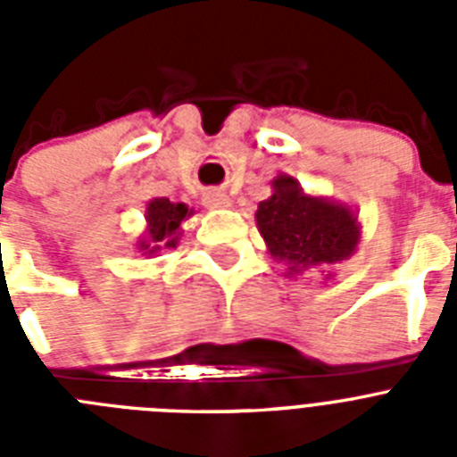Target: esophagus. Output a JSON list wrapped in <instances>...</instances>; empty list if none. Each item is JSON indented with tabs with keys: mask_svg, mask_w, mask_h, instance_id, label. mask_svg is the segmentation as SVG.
Wrapping results in <instances>:
<instances>
[{
	"mask_svg": "<svg viewBox=\"0 0 457 457\" xmlns=\"http://www.w3.org/2000/svg\"><path fill=\"white\" fill-rule=\"evenodd\" d=\"M204 204L208 208H228L231 205V199H228V194L224 189H208L204 194Z\"/></svg>",
	"mask_w": 457,
	"mask_h": 457,
	"instance_id": "obj_1",
	"label": "esophagus"
}]
</instances>
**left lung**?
<instances>
[{
	"label": "left lung",
	"mask_w": 457,
	"mask_h": 457,
	"mask_svg": "<svg viewBox=\"0 0 457 457\" xmlns=\"http://www.w3.org/2000/svg\"><path fill=\"white\" fill-rule=\"evenodd\" d=\"M272 196L258 204L256 224L274 261L288 274L348 261L359 245V221L348 205L309 196L293 176L272 180Z\"/></svg>",
	"instance_id": "obj_1"
}]
</instances>
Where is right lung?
Listing matches in <instances>:
<instances>
[{"instance_id":"obj_1","label":"right lung","mask_w":457,"mask_h":457,"mask_svg":"<svg viewBox=\"0 0 457 457\" xmlns=\"http://www.w3.org/2000/svg\"><path fill=\"white\" fill-rule=\"evenodd\" d=\"M185 204H171L169 199H153L146 205V231L137 240V249L144 256H155L162 249H176L180 240V224L192 215Z\"/></svg>"}]
</instances>
